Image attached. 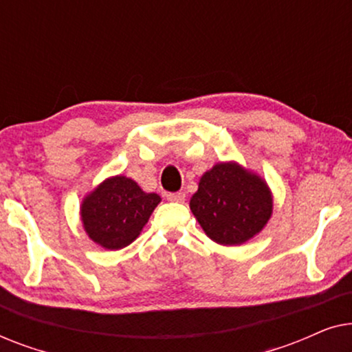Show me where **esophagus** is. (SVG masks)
<instances>
[{
	"instance_id": "34e87169",
	"label": "esophagus",
	"mask_w": 352,
	"mask_h": 352,
	"mask_svg": "<svg viewBox=\"0 0 352 352\" xmlns=\"http://www.w3.org/2000/svg\"><path fill=\"white\" fill-rule=\"evenodd\" d=\"M166 200L182 204V201L186 200V194H184V192H170V194H166Z\"/></svg>"
}]
</instances>
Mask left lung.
<instances>
[{
	"mask_svg": "<svg viewBox=\"0 0 352 352\" xmlns=\"http://www.w3.org/2000/svg\"><path fill=\"white\" fill-rule=\"evenodd\" d=\"M189 205L213 242L242 245L267 224L272 194L263 177L239 163H216L200 177Z\"/></svg>",
	"mask_w": 352,
	"mask_h": 352,
	"instance_id": "1",
	"label": "left lung"
}]
</instances>
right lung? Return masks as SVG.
I'll return each instance as SVG.
<instances>
[{"instance_id": "right-lung-1", "label": "right lung", "mask_w": 352, "mask_h": 352, "mask_svg": "<svg viewBox=\"0 0 352 352\" xmlns=\"http://www.w3.org/2000/svg\"><path fill=\"white\" fill-rule=\"evenodd\" d=\"M160 200L126 176L107 177L81 201L83 228L102 248H124L139 237Z\"/></svg>"}]
</instances>
